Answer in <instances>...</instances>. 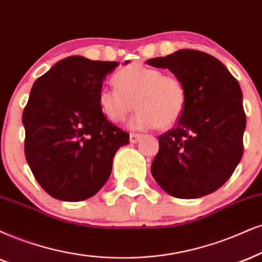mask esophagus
Returning a JSON list of instances; mask_svg holds the SVG:
<instances>
[{
  "label": "esophagus",
  "instance_id": "1",
  "mask_svg": "<svg viewBox=\"0 0 262 262\" xmlns=\"http://www.w3.org/2000/svg\"><path fill=\"white\" fill-rule=\"evenodd\" d=\"M142 137H143V135L141 134H130V142L131 143H137Z\"/></svg>",
  "mask_w": 262,
  "mask_h": 262
}]
</instances>
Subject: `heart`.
<instances>
[{"instance_id": "1", "label": "heart", "mask_w": 262, "mask_h": 262, "mask_svg": "<svg viewBox=\"0 0 262 262\" xmlns=\"http://www.w3.org/2000/svg\"><path fill=\"white\" fill-rule=\"evenodd\" d=\"M113 81L115 87H103L98 97L101 111L113 122L124 121L135 103L138 111L130 121L134 130L171 127L185 112L186 85L158 68L128 64L114 74Z\"/></svg>"}]
</instances>
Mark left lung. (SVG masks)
<instances>
[{"mask_svg": "<svg viewBox=\"0 0 262 262\" xmlns=\"http://www.w3.org/2000/svg\"><path fill=\"white\" fill-rule=\"evenodd\" d=\"M147 64L169 69L187 89L182 116L175 127L159 136L151 175L176 198L215 192L243 156L247 118L239 83L220 60L195 50H180Z\"/></svg>", "mask_w": 262, "mask_h": 262, "instance_id": "1", "label": "left lung"}]
</instances>
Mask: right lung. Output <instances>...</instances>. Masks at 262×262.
Masks as SVG:
<instances>
[{
    "instance_id": "right-lung-1",
    "label": "right lung",
    "mask_w": 262,
    "mask_h": 262,
    "mask_svg": "<svg viewBox=\"0 0 262 262\" xmlns=\"http://www.w3.org/2000/svg\"><path fill=\"white\" fill-rule=\"evenodd\" d=\"M118 66L72 56L32 86L23 112L25 158L53 198L95 195L111 176L116 150L128 143L130 135L105 118L98 101L103 81Z\"/></svg>"
}]
</instances>
